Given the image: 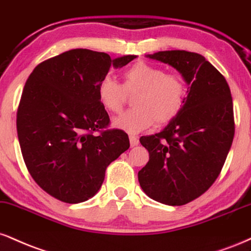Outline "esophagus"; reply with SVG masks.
Segmentation results:
<instances>
[{"label":"esophagus","instance_id":"34e87169","mask_svg":"<svg viewBox=\"0 0 251 251\" xmlns=\"http://www.w3.org/2000/svg\"><path fill=\"white\" fill-rule=\"evenodd\" d=\"M129 144H131V147L137 146V145L139 144L138 138L135 137V135H129Z\"/></svg>","mask_w":251,"mask_h":251}]
</instances>
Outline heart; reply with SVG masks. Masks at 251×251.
I'll list each match as a JSON object with an SVG mask.
<instances>
[{"label":"heart","mask_w":251,"mask_h":251,"mask_svg":"<svg viewBox=\"0 0 251 251\" xmlns=\"http://www.w3.org/2000/svg\"><path fill=\"white\" fill-rule=\"evenodd\" d=\"M137 92L132 99L133 108L113 119V126L128 133H139L156 122L171 123L179 116L187 98V86L182 76L167 74L161 66L138 62L123 72L120 85L111 76L102 77L97 85V96L108 112L119 113L127 95Z\"/></svg>","instance_id":"heart-1"}]
</instances>
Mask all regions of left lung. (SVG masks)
Segmentation results:
<instances>
[{
	"label": "left lung",
	"instance_id": "1",
	"mask_svg": "<svg viewBox=\"0 0 251 251\" xmlns=\"http://www.w3.org/2000/svg\"><path fill=\"white\" fill-rule=\"evenodd\" d=\"M173 66L191 85L179 116L159 133L140 138L150 160L138 173L143 191L182 206L208 191L221 173L235 134L230 89L203 56L185 50L147 55Z\"/></svg>",
	"mask_w": 251,
	"mask_h": 251
}]
</instances>
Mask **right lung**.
<instances>
[{
  "label": "right lung",
  "mask_w": 251,
  "mask_h": 251,
  "mask_svg": "<svg viewBox=\"0 0 251 251\" xmlns=\"http://www.w3.org/2000/svg\"><path fill=\"white\" fill-rule=\"evenodd\" d=\"M135 57L69 50L42 62L26 79L16 119L21 152L35 182L57 200H89L107 166L128 150L125 132L107 129L97 85L111 65L123 68Z\"/></svg>",
  "instance_id": "1"
}]
</instances>
